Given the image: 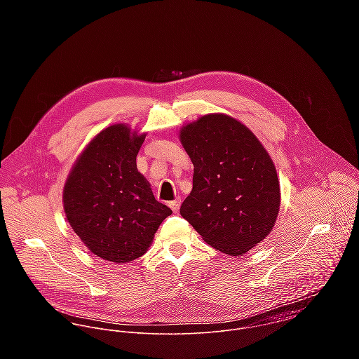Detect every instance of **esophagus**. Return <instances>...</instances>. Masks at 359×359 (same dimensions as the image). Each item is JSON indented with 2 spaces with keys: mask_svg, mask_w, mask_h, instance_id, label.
Masks as SVG:
<instances>
[{
  "mask_svg": "<svg viewBox=\"0 0 359 359\" xmlns=\"http://www.w3.org/2000/svg\"><path fill=\"white\" fill-rule=\"evenodd\" d=\"M168 205L171 207V210H172L174 212H178V210H180V205H181V198H175L174 201L168 202Z\"/></svg>",
  "mask_w": 359,
  "mask_h": 359,
  "instance_id": "obj_1",
  "label": "esophagus"
}]
</instances>
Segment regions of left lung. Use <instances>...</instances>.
I'll return each mask as SVG.
<instances>
[{
    "instance_id": "left-lung-1",
    "label": "left lung",
    "mask_w": 359,
    "mask_h": 359,
    "mask_svg": "<svg viewBox=\"0 0 359 359\" xmlns=\"http://www.w3.org/2000/svg\"><path fill=\"white\" fill-rule=\"evenodd\" d=\"M180 141L194 163V187L181 215L207 245L242 256L272 231L280 205L275 164L239 120L210 113L185 124Z\"/></svg>"
}]
</instances>
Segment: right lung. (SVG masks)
Wrapping results in <instances>:
<instances>
[{
    "label": "right lung",
    "instance_id": "add662e5",
    "mask_svg": "<svg viewBox=\"0 0 359 359\" xmlns=\"http://www.w3.org/2000/svg\"><path fill=\"white\" fill-rule=\"evenodd\" d=\"M145 137L123 123L106 127L79 156L63 187L72 229L91 253L116 264L144 256L172 214L137 168Z\"/></svg>",
    "mask_w": 359,
    "mask_h": 359
}]
</instances>
